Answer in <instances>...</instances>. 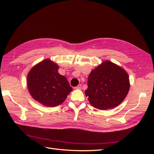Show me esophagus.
Masks as SVG:
<instances>
[{
  "label": "esophagus",
  "instance_id": "1",
  "mask_svg": "<svg viewBox=\"0 0 154 154\" xmlns=\"http://www.w3.org/2000/svg\"><path fill=\"white\" fill-rule=\"evenodd\" d=\"M82 85L81 84H79L78 86H76V87H75V88L76 89H82Z\"/></svg>",
  "mask_w": 154,
  "mask_h": 154
}]
</instances>
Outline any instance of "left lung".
<instances>
[{"mask_svg":"<svg viewBox=\"0 0 154 154\" xmlns=\"http://www.w3.org/2000/svg\"><path fill=\"white\" fill-rule=\"evenodd\" d=\"M85 91L90 103L100 110L112 109L127 96L130 82L125 70L110 61H105L92 70Z\"/></svg>","mask_w":154,"mask_h":154,"instance_id":"1","label":"left lung"}]
</instances>
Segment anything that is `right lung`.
Returning <instances> with one entry per match:
<instances>
[{
    "instance_id": "right-lung-1",
    "label": "right lung",
    "mask_w": 154,
    "mask_h": 154,
    "mask_svg": "<svg viewBox=\"0 0 154 154\" xmlns=\"http://www.w3.org/2000/svg\"><path fill=\"white\" fill-rule=\"evenodd\" d=\"M58 66L45 60L32 67L27 75V88L31 96L46 106L62 103L72 90L67 78L58 72Z\"/></svg>"
}]
</instances>
